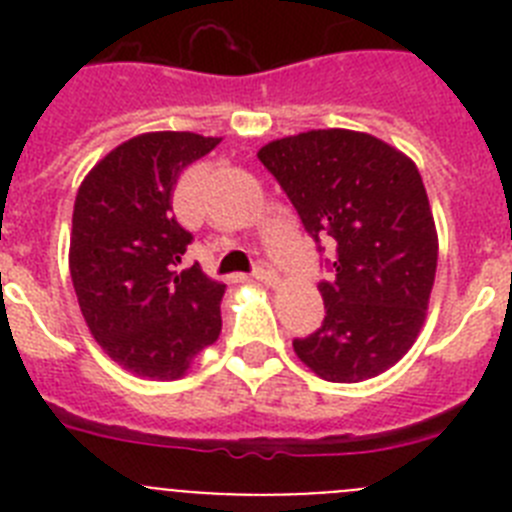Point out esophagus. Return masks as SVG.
Wrapping results in <instances>:
<instances>
[{"mask_svg":"<svg viewBox=\"0 0 512 512\" xmlns=\"http://www.w3.org/2000/svg\"><path fill=\"white\" fill-rule=\"evenodd\" d=\"M253 277L264 284H277V279H279L277 271H274V266H271L266 259L256 261V266H253Z\"/></svg>","mask_w":512,"mask_h":512,"instance_id":"esophagus-1","label":"esophagus"}]
</instances>
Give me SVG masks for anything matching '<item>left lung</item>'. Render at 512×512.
Masks as SVG:
<instances>
[{
    "label": "left lung",
    "instance_id": "1",
    "mask_svg": "<svg viewBox=\"0 0 512 512\" xmlns=\"http://www.w3.org/2000/svg\"><path fill=\"white\" fill-rule=\"evenodd\" d=\"M259 161L295 205L310 238L333 243L318 284L325 318L295 354L328 382H364L408 354L436 279L438 235L418 166L354 130L271 140Z\"/></svg>",
    "mask_w": 512,
    "mask_h": 512
}]
</instances>
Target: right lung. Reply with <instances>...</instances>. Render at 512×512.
<instances>
[{"label": "right lung", "instance_id": "obj_1", "mask_svg": "<svg viewBox=\"0 0 512 512\" xmlns=\"http://www.w3.org/2000/svg\"><path fill=\"white\" fill-rule=\"evenodd\" d=\"M220 138L146 133L125 140L81 182L71 282L81 315L112 361L138 377L179 379L220 336L225 284L182 269L194 235L176 223V179Z\"/></svg>", "mask_w": 512, "mask_h": 512}]
</instances>
